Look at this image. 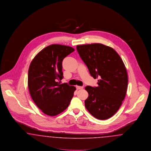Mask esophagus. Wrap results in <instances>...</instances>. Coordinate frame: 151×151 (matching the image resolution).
Segmentation results:
<instances>
[{
  "mask_svg": "<svg viewBox=\"0 0 151 151\" xmlns=\"http://www.w3.org/2000/svg\"><path fill=\"white\" fill-rule=\"evenodd\" d=\"M76 89H83V88H84V86H76Z\"/></svg>",
  "mask_w": 151,
  "mask_h": 151,
  "instance_id": "esophagus-1",
  "label": "esophagus"
}]
</instances>
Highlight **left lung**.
<instances>
[{
  "instance_id": "obj_1",
  "label": "left lung",
  "mask_w": 151,
  "mask_h": 151,
  "mask_svg": "<svg viewBox=\"0 0 151 151\" xmlns=\"http://www.w3.org/2000/svg\"><path fill=\"white\" fill-rule=\"evenodd\" d=\"M79 55L98 86H86L85 101L88 111L97 119L110 118L124 99L128 84L127 73L121 58L113 49L101 43L78 45Z\"/></svg>"
}]
</instances>
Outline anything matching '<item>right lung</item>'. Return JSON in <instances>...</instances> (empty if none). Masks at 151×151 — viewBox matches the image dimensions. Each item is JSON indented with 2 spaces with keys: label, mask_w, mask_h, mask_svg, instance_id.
<instances>
[{
  "label": "right lung",
  "mask_w": 151,
  "mask_h": 151,
  "mask_svg": "<svg viewBox=\"0 0 151 151\" xmlns=\"http://www.w3.org/2000/svg\"><path fill=\"white\" fill-rule=\"evenodd\" d=\"M74 49L61 45H51L41 51L32 61L28 71L29 92L37 107L43 113L55 116L69 106L76 90L63 78L62 62Z\"/></svg>",
  "instance_id": "1"
}]
</instances>
